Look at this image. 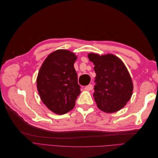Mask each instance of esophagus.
<instances>
[{"label": "esophagus", "mask_w": 158, "mask_h": 158, "mask_svg": "<svg viewBox=\"0 0 158 158\" xmlns=\"http://www.w3.org/2000/svg\"><path fill=\"white\" fill-rule=\"evenodd\" d=\"M84 89L87 91H90L93 89V85L92 84H89V85H86V86L84 88Z\"/></svg>", "instance_id": "obj_1"}]
</instances>
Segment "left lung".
Wrapping results in <instances>:
<instances>
[{"instance_id":"8db88e82","label":"left lung","mask_w":158,"mask_h":158,"mask_svg":"<svg viewBox=\"0 0 158 158\" xmlns=\"http://www.w3.org/2000/svg\"><path fill=\"white\" fill-rule=\"evenodd\" d=\"M88 56L95 65L94 97L98 107L108 113L119 111L130 100L133 91L132 81L125 65L111 54L89 53Z\"/></svg>"}]
</instances>
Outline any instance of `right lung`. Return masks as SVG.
I'll return each instance as SVG.
<instances>
[{"instance_id": "right-lung-1", "label": "right lung", "mask_w": 158, "mask_h": 158, "mask_svg": "<svg viewBox=\"0 0 158 158\" xmlns=\"http://www.w3.org/2000/svg\"><path fill=\"white\" fill-rule=\"evenodd\" d=\"M77 56L68 50H56L43 63L37 78L41 101L58 114L70 111L80 94L74 64Z\"/></svg>"}]
</instances>
